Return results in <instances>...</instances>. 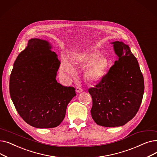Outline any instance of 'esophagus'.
Instances as JSON below:
<instances>
[{"mask_svg":"<svg viewBox=\"0 0 157 157\" xmlns=\"http://www.w3.org/2000/svg\"><path fill=\"white\" fill-rule=\"evenodd\" d=\"M76 91L78 93H81V92H83V90H82L80 87L78 86V87H76Z\"/></svg>","mask_w":157,"mask_h":157,"instance_id":"1","label":"esophagus"}]
</instances>
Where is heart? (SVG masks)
<instances>
[{
	"label": "heart",
	"instance_id": "obj_1",
	"mask_svg": "<svg viewBox=\"0 0 157 157\" xmlns=\"http://www.w3.org/2000/svg\"><path fill=\"white\" fill-rule=\"evenodd\" d=\"M72 63L80 66L86 65L83 71V77L90 83L99 81L109 67L108 59L99 53L78 52L71 55L70 60L65 56L62 58L60 71L63 74H74L75 71Z\"/></svg>",
	"mask_w": 157,
	"mask_h": 157
}]
</instances>
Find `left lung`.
Wrapping results in <instances>:
<instances>
[{"label": "left lung", "mask_w": 157, "mask_h": 157, "mask_svg": "<svg viewBox=\"0 0 157 157\" xmlns=\"http://www.w3.org/2000/svg\"><path fill=\"white\" fill-rule=\"evenodd\" d=\"M113 44L118 60L95 88L88 90L92 97V117L97 125L115 127L132 119L141 105L144 78L136 58L122 41Z\"/></svg>", "instance_id": "8db88e82"}]
</instances>
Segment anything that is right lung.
I'll list each match as a JSON object with an SVG mask.
<instances>
[{
  "mask_svg": "<svg viewBox=\"0 0 157 157\" xmlns=\"http://www.w3.org/2000/svg\"><path fill=\"white\" fill-rule=\"evenodd\" d=\"M48 40H29L16 58L10 79V93L20 116L38 128L59 126L67 106L76 96L75 88L56 80L60 62Z\"/></svg>",
  "mask_w": 157,
  "mask_h": 157,
  "instance_id": "obj_1",
  "label": "right lung"
}]
</instances>
